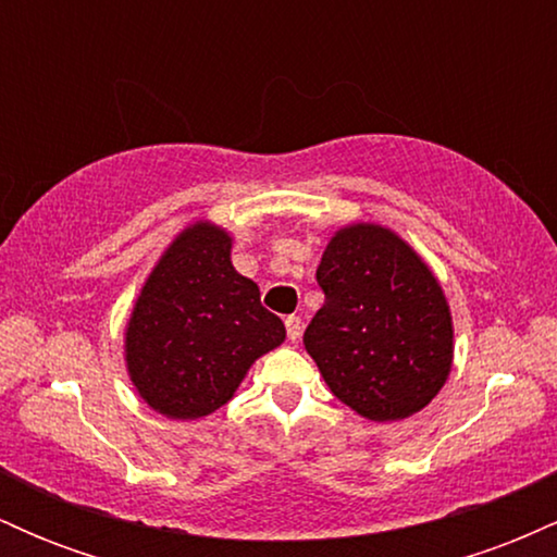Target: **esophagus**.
<instances>
[{"label":"esophagus","instance_id":"34e87169","mask_svg":"<svg viewBox=\"0 0 557 557\" xmlns=\"http://www.w3.org/2000/svg\"><path fill=\"white\" fill-rule=\"evenodd\" d=\"M285 330H287V337H290V341L296 343L298 337H300V332H304V322H300L298 317H287L285 319Z\"/></svg>","mask_w":557,"mask_h":557}]
</instances>
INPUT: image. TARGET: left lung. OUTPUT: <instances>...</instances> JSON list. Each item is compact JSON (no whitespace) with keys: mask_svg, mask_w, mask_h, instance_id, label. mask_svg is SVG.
I'll use <instances>...</instances> for the list:
<instances>
[{"mask_svg":"<svg viewBox=\"0 0 557 557\" xmlns=\"http://www.w3.org/2000/svg\"><path fill=\"white\" fill-rule=\"evenodd\" d=\"M304 345L335 398L372 421L421 411L445 385L453 324L430 267L380 225L343 227L317 267Z\"/></svg>","mask_w":557,"mask_h":557,"instance_id":"obj_1","label":"left lung"}]
</instances>
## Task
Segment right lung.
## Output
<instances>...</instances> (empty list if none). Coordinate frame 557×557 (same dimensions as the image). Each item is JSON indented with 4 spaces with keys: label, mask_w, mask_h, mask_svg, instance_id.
<instances>
[{
    "label": "right lung",
    "mask_w": 557,
    "mask_h": 557,
    "mask_svg": "<svg viewBox=\"0 0 557 557\" xmlns=\"http://www.w3.org/2000/svg\"><path fill=\"white\" fill-rule=\"evenodd\" d=\"M125 335L140 398L170 419H198L233 398L248 367L285 341V324L230 264L225 230L198 222L159 259Z\"/></svg>",
    "instance_id": "obj_1"
}]
</instances>
